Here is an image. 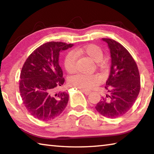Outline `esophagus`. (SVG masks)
Here are the masks:
<instances>
[{"label":"esophagus","instance_id":"obj_1","mask_svg":"<svg viewBox=\"0 0 154 154\" xmlns=\"http://www.w3.org/2000/svg\"><path fill=\"white\" fill-rule=\"evenodd\" d=\"M81 91H82L83 93H84L85 95H88L91 92L89 90H82V89H81Z\"/></svg>","mask_w":154,"mask_h":154}]
</instances>
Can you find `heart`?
Returning a JSON list of instances; mask_svg holds the SVG:
<instances>
[{"instance_id":"heart-1","label":"heart","mask_w":154,"mask_h":154,"mask_svg":"<svg viewBox=\"0 0 154 154\" xmlns=\"http://www.w3.org/2000/svg\"><path fill=\"white\" fill-rule=\"evenodd\" d=\"M77 55L86 56L92 61L98 63V66L103 68L104 64L100 62L103 58V52L98 46L96 45H88L82 48L75 50ZM64 64L65 69L70 74L75 73L77 71L76 58L72 53H69L65 56ZM100 78L96 75H83L77 74L69 79V84L72 87L79 89L89 90L94 86L100 83Z\"/></svg>"}]
</instances>
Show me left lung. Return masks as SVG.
<instances>
[{
    "label": "left lung",
    "instance_id": "8db88e82",
    "mask_svg": "<svg viewBox=\"0 0 154 154\" xmlns=\"http://www.w3.org/2000/svg\"><path fill=\"white\" fill-rule=\"evenodd\" d=\"M102 40L110 50L111 65L105 87L108 94L95 108L106 118H116L133 106L140 92V75L136 62L123 45L111 38Z\"/></svg>",
    "mask_w": 154,
    "mask_h": 154
}]
</instances>
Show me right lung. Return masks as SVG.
<instances>
[{
  "label": "right lung",
  "instance_id": "add662e5",
  "mask_svg": "<svg viewBox=\"0 0 154 154\" xmlns=\"http://www.w3.org/2000/svg\"><path fill=\"white\" fill-rule=\"evenodd\" d=\"M72 46L62 42L46 43L30 54L22 67L21 97L28 111L39 120L56 118L66 108L69 94L66 91L56 92L64 82L59 55Z\"/></svg>",
  "mask_w": 154,
  "mask_h": 154
}]
</instances>
